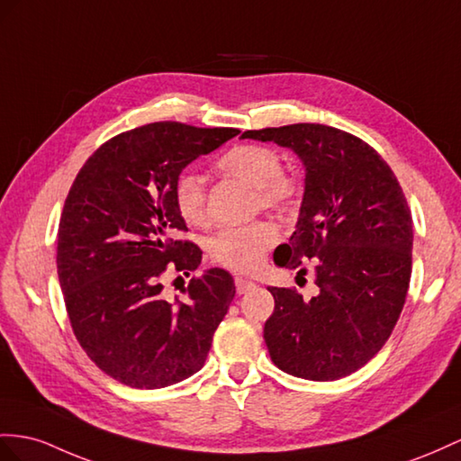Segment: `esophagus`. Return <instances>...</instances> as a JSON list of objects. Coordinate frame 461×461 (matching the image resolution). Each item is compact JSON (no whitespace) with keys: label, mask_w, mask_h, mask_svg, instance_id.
Segmentation results:
<instances>
[{"label":"esophagus","mask_w":461,"mask_h":461,"mask_svg":"<svg viewBox=\"0 0 461 461\" xmlns=\"http://www.w3.org/2000/svg\"><path fill=\"white\" fill-rule=\"evenodd\" d=\"M257 285L253 280H249V278H243V276H235V292L238 294H245V292H249V290H253Z\"/></svg>","instance_id":"34e87169"}]
</instances>
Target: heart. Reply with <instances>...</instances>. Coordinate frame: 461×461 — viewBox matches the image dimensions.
Returning <instances> with one entry per match:
<instances>
[{"label": "heart", "instance_id": "obj_1", "mask_svg": "<svg viewBox=\"0 0 461 461\" xmlns=\"http://www.w3.org/2000/svg\"><path fill=\"white\" fill-rule=\"evenodd\" d=\"M218 169L251 186L257 206L275 212H288L298 203L300 179L282 169L280 153L263 144H240L223 153ZM176 212L191 226H203L208 218L203 176L185 171L173 186ZM278 241L273 221H253L249 226L223 228L208 243L210 258L233 273H253L263 265L270 247Z\"/></svg>", "mask_w": 461, "mask_h": 461}]
</instances>
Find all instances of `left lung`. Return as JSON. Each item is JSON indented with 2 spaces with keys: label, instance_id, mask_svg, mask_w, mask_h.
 I'll return each mask as SVG.
<instances>
[{
  "label": "left lung",
  "instance_id": "1",
  "mask_svg": "<svg viewBox=\"0 0 461 461\" xmlns=\"http://www.w3.org/2000/svg\"><path fill=\"white\" fill-rule=\"evenodd\" d=\"M243 138L290 148L305 165L298 226L275 263L300 268L310 258L317 294L305 300L296 288H268L270 358L303 380H339L375 357L403 310L412 263L403 188L380 153L345 130L302 122Z\"/></svg>",
  "mask_w": 461,
  "mask_h": 461
}]
</instances>
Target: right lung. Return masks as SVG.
I'll use <instances>...</instances> for the list:
<instances>
[{
	"label": "right lung",
	"instance_id": "add662e5",
	"mask_svg": "<svg viewBox=\"0 0 461 461\" xmlns=\"http://www.w3.org/2000/svg\"><path fill=\"white\" fill-rule=\"evenodd\" d=\"M238 128L151 122L116 134L79 169L58 226L56 267L81 348L116 382L158 389L204 366L235 296L230 273L193 276L186 300L163 298V275L188 276L203 251L175 206L176 176Z\"/></svg>",
	"mask_w": 461,
	"mask_h": 461
}]
</instances>
